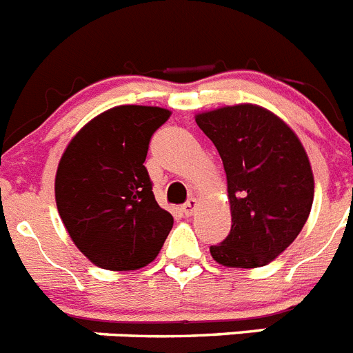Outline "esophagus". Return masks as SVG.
Instances as JSON below:
<instances>
[{
    "label": "esophagus",
    "instance_id": "34e87169",
    "mask_svg": "<svg viewBox=\"0 0 353 353\" xmlns=\"http://www.w3.org/2000/svg\"><path fill=\"white\" fill-rule=\"evenodd\" d=\"M199 208V201L197 199H190L188 202H186L185 206H183V213L186 214V216H190V214H194V211Z\"/></svg>",
    "mask_w": 353,
    "mask_h": 353
}]
</instances>
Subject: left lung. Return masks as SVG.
<instances>
[{"mask_svg": "<svg viewBox=\"0 0 353 353\" xmlns=\"http://www.w3.org/2000/svg\"><path fill=\"white\" fill-rule=\"evenodd\" d=\"M228 177L231 232L210 249L219 265L259 268L284 252L311 213L314 176L290 125L259 104L241 103L195 115Z\"/></svg>", "mask_w": 353, "mask_h": 353, "instance_id": "left-lung-1", "label": "left lung"}]
</instances>
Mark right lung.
Listing matches in <instances>:
<instances>
[{"label":"right lung","instance_id":"add662e5","mask_svg":"<svg viewBox=\"0 0 353 353\" xmlns=\"http://www.w3.org/2000/svg\"><path fill=\"white\" fill-rule=\"evenodd\" d=\"M168 117L159 106L110 108L88 121L60 158L58 213L79 252L99 268L147 266L172 229V214L158 206L143 165L152 133Z\"/></svg>","mask_w":353,"mask_h":353}]
</instances>
